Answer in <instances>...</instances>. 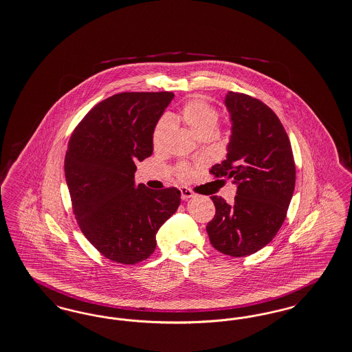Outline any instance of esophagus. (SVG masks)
Here are the masks:
<instances>
[{
    "instance_id": "obj_1",
    "label": "esophagus",
    "mask_w": 352,
    "mask_h": 352,
    "mask_svg": "<svg viewBox=\"0 0 352 352\" xmlns=\"http://www.w3.org/2000/svg\"><path fill=\"white\" fill-rule=\"evenodd\" d=\"M181 194H182L183 200H188L190 197H194V192L190 188H187V187H182L181 188Z\"/></svg>"
}]
</instances>
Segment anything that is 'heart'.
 <instances>
[{
	"label": "heart",
	"instance_id": "heart-1",
	"mask_svg": "<svg viewBox=\"0 0 352 352\" xmlns=\"http://www.w3.org/2000/svg\"><path fill=\"white\" fill-rule=\"evenodd\" d=\"M181 119L187 128L197 136L201 132L213 131L219 123V111L210 104L206 99H190L181 110ZM171 129L169 118H162L153 131V144L160 148L166 139ZM177 174L181 179H187L191 175V169L186 165H181L177 169Z\"/></svg>",
	"mask_w": 352,
	"mask_h": 352
}]
</instances>
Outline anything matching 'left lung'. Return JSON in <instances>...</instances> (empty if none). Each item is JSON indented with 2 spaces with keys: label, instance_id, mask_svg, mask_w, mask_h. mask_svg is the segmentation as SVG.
Segmentation results:
<instances>
[{
  "label": "left lung",
  "instance_id": "8db88e82",
  "mask_svg": "<svg viewBox=\"0 0 352 352\" xmlns=\"http://www.w3.org/2000/svg\"><path fill=\"white\" fill-rule=\"evenodd\" d=\"M232 135L226 160L212 166L216 178L237 184L234 203L211 197L214 217L207 224L212 246L230 256L263 249L283 226L294 195L296 168L288 135L262 100L228 91Z\"/></svg>",
  "mask_w": 352,
  "mask_h": 352
}]
</instances>
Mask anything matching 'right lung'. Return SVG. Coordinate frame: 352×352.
Returning a JSON list of instances; mask_svg holds the SVG:
<instances>
[{"instance_id":"right-lung-1","label":"right lung","mask_w":352,"mask_h":352,"mask_svg":"<svg viewBox=\"0 0 352 352\" xmlns=\"http://www.w3.org/2000/svg\"><path fill=\"white\" fill-rule=\"evenodd\" d=\"M174 94L120 93L76 126L64 170L81 232L107 259L135 265L155 252V234L181 204L175 187L135 186L136 161L153 153V131Z\"/></svg>"}]
</instances>
